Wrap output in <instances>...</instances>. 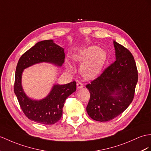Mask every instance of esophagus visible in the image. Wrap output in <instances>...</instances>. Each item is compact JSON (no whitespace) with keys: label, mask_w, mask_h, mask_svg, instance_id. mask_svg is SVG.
Masks as SVG:
<instances>
[{"label":"esophagus","mask_w":151,"mask_h":151,"mask_svg":"<svg viewBox=\"0 0 151 151\" xmlns=\"http://www.w3.org/2000/svg\"><path fill=\"white\" fill-rule=\"evenodd\" d=\"M83 84H82V83H81V82H78L77 83V89L78 90H79V89H81V88H83Z\"/></svg>","instance_id":"esophagus-1"}]
</instances>
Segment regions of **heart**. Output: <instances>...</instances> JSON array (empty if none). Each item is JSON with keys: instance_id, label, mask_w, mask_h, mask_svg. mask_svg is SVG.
Masks as SVG:
<instances>
[{"instance_id": "heart-1", "label": "heart", "mask_w": 151, "mask_h": 151, "mask_svg": "<svg viewBox=\"0 0 151 151\" xmlns=\"http://www.w3.org/2000/svg\"><path fill=\"white\" fill-rule=\"evenodd\" d=\"M107 54L104 50L95 45L85 47L75 51L73 60L77 63H82L80 73L84 78L93 79L100 73L105 63ZM67 68L72 72L73 68L70 63L67 62Z\"/></svg>"}]
</instances>
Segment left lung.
I'll return each instance as SVG.
<instances>
[{"instance_id":"1","label":"left lung","mask_w":151,"mask_h":151,"mask_svg":"<svg viewBox=\"0 0 151 151\" xmlns=\"http://www.w3.org/2000/svg\"><path fill=\"white\" fill-rule=\"evenodd\" d=\"M115 61L86 86L90 98L88 115L94 120L107 122L120 115L133 101L138 82L134 59L126 48L115 40Z\"/></svg>"}]
</instances>
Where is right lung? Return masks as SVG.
Segmentation results:
<instances>
[{"label": "right lung", "instance_id": "obj_1", "mask_svg": "<svg viewBox=\"0 0 151 151\" xmlns=\"http://www.w3.org/2000/svg\"><path fill=\"white\" fill-rule=\"evenodd\" d=\"M64 49L52 40L39 42L26 51L18 60L15 72L14 91L21 109L29 119L45 125H52L60 120L66 99L76 90V83L54 84L49 93L42 99L29 97L22 85L24 69L31 66L47 63L61 67L64 63Z\"/></svg>", "mask_w": 151, "mask_h": 151}]
</instances>
